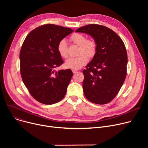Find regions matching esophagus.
Instances as JSON below:
<instances>
[{
	"instance_id": "esophagus-1",
	"label": "esophagus",
	"mask_w": 148,
	"mask_h": 148,
	"mask_svg": "<svg viewBox=\"0 0 148 148\" xmlns=\"http://www.w3.org/2000/svg\"><path fill=\"white\" fill-rule=\"evenodd\" d=\"M72 71H73V73H76L77 71H77V70H76V69H72Z\"/></svg>"
}]
</instances>
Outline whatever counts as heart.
Returning a JSON list of instances; mask_svg holds the SVG:
<instances>
[{
  "instance_id": "1",
  "label": "heart",
  "mask_w": 148,
  "mask_h": 148,
  "mask_svg": "<svg viewBox=\"0 0 148 148\" xmlns=\"http://www.w3.org/2000/svg\"><path fill=\"white\" fill-rule=\"evenodd\" d=\"M70 40L74 44L79 45L78 51L79 55L68 59L65 62V66L68 68L77 69L87 63L88 57L92 58L95 56L97 52V44L94 40H88L84 35L79 33H75L72 35ZM57 49L61 57L64 58L68 57V45L65 39L59 42Z\"/></svg>"
}]
</instances>
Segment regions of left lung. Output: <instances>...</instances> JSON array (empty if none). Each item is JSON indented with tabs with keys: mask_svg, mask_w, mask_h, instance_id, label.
Returning a JSON list of instances; mask_svg holds the SVG:
<instances>
[{
	"mask_svg": "<svg viewBox=\"0 0 148 148\" xmlns=\"http://www.w3.org/2000/svg\"><path fill=\"white\" fill-rule=\"evenodd\" d=\"M75 32L90 35L97 44L95 56L83 71L84 94L93 103H110L126 78L128 58L125 44L113 30L104 26L88 25Z\"/></svg>",
	"mask_w": 148,
	"mask_h": 148,
	"instance_id": "obj_1",
	"label": "left lung"
}]
</instances>
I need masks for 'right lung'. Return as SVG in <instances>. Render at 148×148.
Returning <instances> with one entry per match:
<instances>
[{"mask_svg":"<svg viewBox=\"0 0 148 148\" xmlns=\"http://www.w3.org/2000/svg\"><path fill=\"white\" fill-rule=\"evenodd\" d=\"M73 30L47 24L27 35L20 53V73L30 95L41 103L49 105L63 99L73 77L70 69L55 71L64 63L58 44Z\"/></svg>","mask_w":148,"mask_h":148,"instance_id":"1","label":"right lung"}]
</instances>
